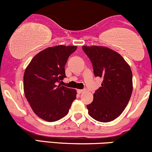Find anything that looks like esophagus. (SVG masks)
Wrapping results in <instances>:
<instances>
[{
  "mask_svg": "<svg viewBox=\"0 0 152 152\" xmlns=\"http://www.w3.org/2000/svg\"><path fill=\"white\" fill-rule=\"evenodd\" d=\"M83 91H84V90H83V89H78L77 90L78 94H81V93H83Z\"/></svg>",
  "mask_w": 152,
  "mask_h": 152,
  "instance_id": "34e87169",
  "label": "esophagus"
}]
</instances>
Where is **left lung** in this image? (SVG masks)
Instances as JSON below:
<instances>
[{"instance_id":"left-lung-1","label":"left lung","mask_w":152,"mask_h":152,"mask_svg":"<svg viewBox=\"0 0 152 152\" xmlns=\"http://www.w3.org/2000/svg\"><path fill=\"white\" fill-rule=\"evenodd\" d=\"M93 66L94 76L103 78L102 86L86 106L88 114L100 122L114 120L128 104L133 89L130 66L117 52L104 46H82Z\"/></svg>"}]
</instances>
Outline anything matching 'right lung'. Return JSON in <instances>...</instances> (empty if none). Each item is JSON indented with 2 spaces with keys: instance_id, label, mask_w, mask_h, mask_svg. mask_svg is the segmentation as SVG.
<instances>
[{
  "instance_id": "1",
  "label": "right lung",
  "mask_w": 152,
  "mask_h": 152,
  "mask_svg": "<svg viewBox=\"0 0 152 152\" xmlns=\"http://www.w3.org/2000/svg\"><path fill=\"white\" fill-rule=\"evenodd\" d=\"M77 46L49 47L36 54L23 76L25 96L38 117L55 121L65 116L76 98V91L58 83L66 78L65 65Z\"/></svg>"
}]
</instances>
